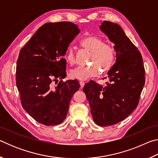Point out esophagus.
<instances>
[{"instance_id":"1","label":"esophagus","mask_w":158,"mask_h":158,"mask_svg":"<svg viewBox=\"0 0 158 158\" xmlns=\"http://www.w3.org/2000/svg\"><path fill=\"white\" fill-rule=\"evenodd\" d=\"M79 84H80V87H81V89H83L85 85V83L84 81H79Z\"/></svg>"}]
</instances>
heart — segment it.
<instances>
[{
	"mask_svg": "<svg viewBox=\"0 0 158 158\" xmlns=\"http://www.w3.org/2000/svg\"><path fill=\"white\" fill-rule=\"evenodd\" d=\"M80 45L90 52L89 63L92 65L79 66L71 69L69 72L71 78L86 80L98 76L100 70L102 73H105L111 69L116 58V51L111 44L105 43L98 36L90 35L84 37L80 42ZM65 58L70 65H75L77 63V55L73 48L67 51Z\"/></svg>",
	"mask_w": 158,
	"mask_h": 158,
	"instance_id": "1",
	"label": "heart"
}]
</instances>
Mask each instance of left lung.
Returning a JSON list of instances; mask_svg holds the SVG:
<instances>
[{
  "instance_id": "1",
  "label": "left lung",
  "mask_w": 158,
  "mask_h": 158,
  "mask_svg": "<svg viewBox=\"0 0 158 158\" xmlns=\"http://www.w3.org/2000/svg\"><path fill=\"white\" fill-rule=\"evenodd\" d=\"M100 29L114 43L116 61L108 72L106 85L90 81L83 90L94 122L106 127L124 120L137 108L145 84V69L140 52L121 26L105 21Z\"/></svg>"
}]
</instances>
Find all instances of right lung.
Masks as SVG:
<instances>
[{"label":"right lung","instance_id":"add662e5","mask_svg":"<svg viewBox=\"0 0 158 158\" xmlns=\"http://www.w3.org/2000/svg\"><path fill=\"white\" fill-rule=\"evenodd\" d=\"M79 32L77 25L69 21L47 23L20 51L16 84L21 103L40 123L47 126L61 123L79 89L77 80H62L66 76V60L63 56ZM58 78L61 81L53 87L52 81Z\"/></svg>","mask_w":158,"mask_h":158}]
</instances>
